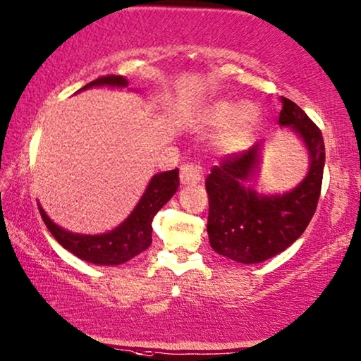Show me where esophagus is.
<instances>
[{"label": "esophagus", "mask_w": 361, "mask_h": 361, "mask_svg": "<svg viewBox=\"0 0 361 361\" xmlns=\"http://www.w3.org/2000/svg\"><path fill=\"white\" fill-rule=\"evenodd\" d=\"M202 180L200 168L193 164H184L180 168V184L182 185H195Z\"/></svg>", "instance_id": "esophagus-1"}]
</instances>
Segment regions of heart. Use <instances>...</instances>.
I'll return each mask as SVG.
<instances>
[{
    "label": "heart",
    "mask_w": 361,
    "mask_h": 361,
    "mask_svg": "<svg viewBox=\"0 0 361 361\" xmlns=\"http://www.w3.org/2000/svg\"><path fill=\"white\" fill-rule=\"evenodd\" d=\"M198 122L203 127H223L215 140V146L224 158H233L252 146L262 125V111L250 101L239 104L229 99H216L202 109Z\"/></svg>",
    "instance_id": "b5f03b06"
}]
</instances>
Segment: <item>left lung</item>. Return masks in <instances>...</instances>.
<instances>
[{"label":"left lung","mask_w":361,"mask_h":361,"mask_svg":"<svg viewBox=\"0 0 361 361\" xmlns=\"http://www.w3.org/2000/svg\"><path fill=\"white\" fill-rule=\"evenodd\" d=\"M280 99L279 125L301 140L310 161L300 184L281 193L252 189L265 142L224 159L207 177L208 239L215 252L234 262L259 264L283 252L305 233L319 200L326 164L322 133L295 102Z\"/></svg>","instance_id":"left-lung-1"}]
</instances>
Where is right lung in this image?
Returning a JSON list of instances; mask_svg holds the SVG:
<instances>
[{
    "label": "right lung",
    "instance_id": "add662e5",
    "mask_svg": "<svg viewBox=\"0 0 361 361\" xmlns=\"http://www.w3.org/2000/svg\"><path fill=\"white\" fill-rule=\"evenodd\" d=\"M128 86L127 78L123 76H102L80 91L91 87H109V90H125ZM179 187V169L166 171L151 177L148 185L140 197V200L132 213L118 224L117 228L101 234H81L61 228L51 219L39 203L40 215L56 241L76 257L96 265H120L128 262L135 255L143 252L151 245V233H153V218Z\"/></svg>",
    "mask_w": 361,
    "mask_h": 361
}]
</instances>
